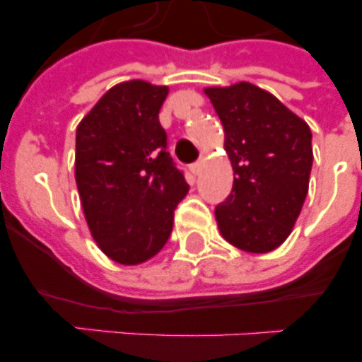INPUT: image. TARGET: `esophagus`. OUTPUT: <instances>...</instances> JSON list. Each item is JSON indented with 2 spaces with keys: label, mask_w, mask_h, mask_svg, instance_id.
<instances>
[{
  "label": "esophagus",
  "mask_w": 362,
  "mask_h": 362,
  "mask_svg": "<svg viewBox=\"0 0 362 362\" xmlns=\"http://www.w3.org/2000/svg\"><path fill=\"white\" fill-rule=\"evenodd\" d=\"M203 165H204V158H201L199 161H196L194 163V165L190 166V170H192V174L194 175H197L201 172V168H203Z\"/></svg>",
  "instance_id": "obj_1"
}]
</instances>
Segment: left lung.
I'll return each instance as SVG.
<instances>
[{
	"label": "left lung",
	"mask_w": 362,
	"mask_h": 362,
	"mask_svg": "<svg viewBox=\"0 0 362 362\" xmlns=\"http://www.w3.org/2000/svg\"><path fill=\"white\" fill-rule=\"evenodd\" d=\"M204 94L223 123L233 170L232 192L216 209L217 228L239 250H276L292 233L308 194V123L248 81L206 86Z\"/></svg>",
	"instance_id": "obj_1"
}]
</instances>
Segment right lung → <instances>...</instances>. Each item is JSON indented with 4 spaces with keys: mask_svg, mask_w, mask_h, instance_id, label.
I'll return each mask as SVG.
<instances>
[{
    "mask_svg": "<svg viewBox=\"0 0 362 362\" xmlns=\"http://www.w3.org/2000/svg\"><path fill=\"white\" fill-rule=\"evenodd\" d=\"M166 85L130 79L108 88L76 129V185L99 250L124 267L161 250L187 196L166 152L159 110Z\"/></svg>",
    "mask_w": 362,
    "mask_h": 362,
    "instance_id": "right-lung-1",
    "label": "right lung"
}]
</instances>
